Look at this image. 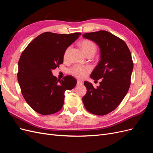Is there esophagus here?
I'll use <instances>...</instances> for the list:
<instances>
[{
	"label": "esophagus",
	"instance_id": "obj_1",
	"mask_svg": "<svg viewBox=\"0 0 153 153\" xmlns=\"http://www.w3.org/2000/svg\"><path fill=\"white\" fill-rule=\"evenodd\" d=\"M82 84H83V82H82V81H81L80 80H77V85H82Z\"/></svg>",
	"mask_w": 153,
	"mask_h": 153
}]
</instances>
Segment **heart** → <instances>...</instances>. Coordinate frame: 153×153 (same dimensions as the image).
Here are the masks:
<instances>
[{
  "label": "heart",
  "mask_w": 153,
  "mask_h": 153,
  "mask_svg": "<svg viewBox=\"0 0 153 153\" xmlns=\"http://www.w3.org/2000/svg\"><path fill=\"white\" fill-rule=\"evenodd\" d=\"M80 46L85 55L89 53L94 54L96 51V46L95 43L90 40L84 39L80 43ZM69 49V48H68L64 52V58H66ZM91 67L89 65H75L69 69V72L73 75L78 78H84L91 71Z\"/></svg>",
  "instance_id": "1"
}]
</instances>
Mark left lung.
<instances>
[{
  "label": "left lung",
  "mask_w": 153,
  "mask_h": 153,
  "mask_svg": "<svg viewBox=\"0 0 153 153\" xmlns=\"http://www.w3.org/2000/svg\"><path fill=\"white\" fill-rule=\"evenodd\" d=\"M94 41L100 48L101 59L91 74L93 80L102 78L95 88L84 82L87 93L82 98L86 110L98 115L108 114L116 108L127 94L133 68L131 52L124 41L105 30L82 35Z\"/></svg>",
  "instance_id": "1"
}]
</instances>
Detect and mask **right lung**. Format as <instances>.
Returning a JSON list of instances; mask_svg holds the SVG:
<instances>
[{"instance_id":"1","label":"right lung","mask_w":153,"mask_h":153,"mask_svg":"<svg viewBox=\"0 0 153 153\" xmlns=\"http://www.w3.org/2000/svg\"><path fill=\"white\" fill-rule=\"evenodd\" d=\"M81 35L46 32L23 51L18 61V81L30 107L42 115L56 113L62 107L64 92L73 89L76 80L70 75L57 80L52 70L63 62L65 50Z\"/></svg>"}]
</instances>
